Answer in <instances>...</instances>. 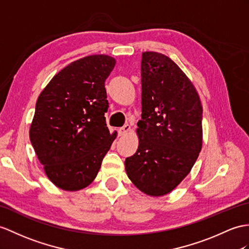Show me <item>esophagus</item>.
Returning <instances> with one entry per match:
<instances>
[{
  "instance_id": "obj_1",
  "label": "esophagus",
  "mask_w": 249,
  "mask_h": 249,
  "mask_svg": "<svg viewBox=\"0 0 249 249\" xmlns=\"http://www.w3.org/2000/svg\"><path fill=\"white\" fill-rule=\"evenodd\" d=\"M130 130H131L130 124H124V125L123 126V128H120V129L118 130V132H119L120 135H125L126 133H128Z\"/></svg>"
}]
</instances>
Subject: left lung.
I'll use <instances>...</instances> for the list:
<instances>
[{
  "label": "left lung",
  "mask_w": 249,
  "mask_h": 249,
  "mask_svg": "<svg viewBox=\"0 0 249 249\" xmlns=\"http://www.w3.org/2000/svg\"><path fill=\"white\" fill-rule=\"evenodd\" d=\"M202 117L196 89L178 65L162 53H142L139 143L124 161L139 190L165 196L187 177L202 150Z\"/></svg>",
  "instance_id": "1"
}]
</instances>
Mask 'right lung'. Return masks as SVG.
Returning <instances> with one entry per match:
<instances>
[{
    "label": "right lung",
    "mask_w": 249,
    "mask_h": 249,
    "mask_svg": "<svg viewBox=\"0 0 249 249\" xmlns=\"http://www.w3.org/2000/svg\"><path fill=\"white\" fill-rule=\"evenodd\" d=\"M107 54L71 62L42 90L29 138L47 178L66 191L88 187L117 132L108 131L105 82L115 66Z\"/></svg>",
    "instance_id": "obj_1"
}]
</instances>
